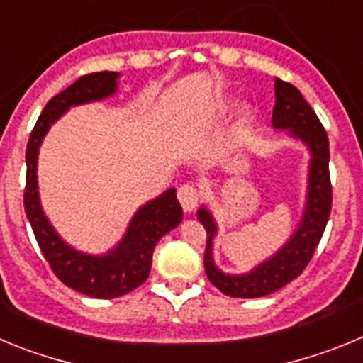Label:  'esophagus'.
I'll use <instances>...</instances> for the list:
<instances>
[{
    "mask_svg": "<svg viewBox=\"0 0 363 363\" xmlns=\"http://www.w3.org/2000/svg\"><path fill=\"white\" fill-rule=\"evenodd\" d=\"M178 200L184 207L185 213H191V211L196 209L198 201H200V191H198L194 185L185 184L178 189Z\"/></svg>",
    "mask_w": 363,
    "mask_h": 363,
    "instance_id": "obj_1",
    "label": "esophagus"
}]
</instances>
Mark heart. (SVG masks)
I'll return each mask as SVG.
<instances>
[{
    "mask_svg": "<svg viewBox=\"0 0 363 363\" xmlns=\"http://www.w3.org/2000/svg\"><path fill=\"white\" fill-rule=\"evenodd\" d=\"M242 120L247 121V112H243V114H242Z\"/></svg>",
    "mask_w": 363,
    "mask_h": 363,
    "instance_id": "1",
    "label": "heart"
}]
</instances>
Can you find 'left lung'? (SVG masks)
<instances>
[{"mask_svg": "<svg viewBox=\"0 0 363 363\" xmlns=\"http://www.w3.org/2000/svg\"><path fill=\"white\" fill-rule=\"evenodd\" d=\"M274 96L277 104L272 108V127L289 129L291 136L306 143L313 156L309 165L306 211L289 242L277 255L247 274H225L214 265L213 240L216 234V223L213 214L205 207L198 211V220L207 230L203 256L207 278L221 293L233 298L267 296L300 277L313 258L331 214L333 187L329 176V140L325 129L294 85L274 78Z\"/></svg>", "mask_w": 363, "mask_h": 363, "instance_id": "left-lung-1", "label": "left lung"}]
</instances>
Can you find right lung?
I'll use <instances>...</instances> for the list:
<instances>
[{"instance_id":"right-lung-1","label":"right lung","mask_w":363,"mask_h":363,"mask_svg":"<svg viewBox=\"0 0 363 363\" xmlns=\"http://www.w3.org/2000/svg\"><path fill=\"white\" fill-rule=\"evenodd\" d=\"M118 72H92L78 78L65 91L45 105L27 143V184L25 213L30 221L45 259L60 280L78 293L92 298H118L130 293L149 278L156 243L169 230L179 225L184 211L176 198V189H169L138 209L123 240L104 256H91L67 245L50 225L40 205L38 194V150L50 125L72 105L89 104L114 94Z\"/></svg>"}]
</instances>
